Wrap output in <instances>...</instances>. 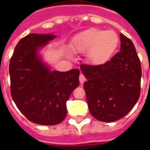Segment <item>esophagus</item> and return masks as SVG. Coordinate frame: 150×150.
Instances as JSON below:
<instances>
[{"mask_svg": "<svg viewBox=\"0 0 150 150\" xmlns=\"http://www.w3.org/2000/svg\"><path fill=\"white\" fill-rule=\"evenodd\" d=\"M85 81H86L85 76L83 74H80V75H79V82H80V83H83Z\"/></svg>", "mask_w": 150, "mask_h": 150, "instance_id": "esophagus-1", "label": "esophagus"}]
</instances>
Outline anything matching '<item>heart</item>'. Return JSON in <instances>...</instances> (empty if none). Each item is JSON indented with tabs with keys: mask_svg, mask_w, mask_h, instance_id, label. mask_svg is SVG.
I'll use <instances>...</instances> for the list:
<instances>
[{
	"mask_svg": "<svg viewBox=\"0 0 150 150\" xmlns=\"http://www.w3.org/2000/svg\"><path fill=\"white\" fill-rule=\"evenodd\" d=\"M119 42V36L115 31L89 28L73 38L71 50L75 53H88L90 62L94 65H103L114 55Z\"/></svg>",
	"mask_w": 150,
	"mask_h": 150,
	"instance_id": "heart-1",
	"label": "heart"
}]
</instances>
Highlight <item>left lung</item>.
<instances>
[{
  "instance_id": "obj_1",
  "label": "left lung",
  "mask_w": 150,
  "mask_h": 150,
  "mask_svg": "<svg viewBox=\"0 0 150 150\" xmlns=\"http://www.w3.org/2000/svg\"><path fill=\"white\" fill-rule=\"evenodd\" d=\"M120 51L103 65H81L88 108L96 119L113 122L130 112L141 92L142 67L132 41L120 34Z\"/></svg>"
}]
</instances>
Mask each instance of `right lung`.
Segmentation results:
<instances>
[{
  "label": "right lung",
  "instance_id": "1",
  "mask_svg": "<svg viewBox=\"0 0 150 150\" xmlns=\"http://www.w3.org/2000/svg\"><path fill=\"white\" fill-rule=\"evenodd\" d=\"M56 35L30 34L21 38L9 63L11 96L28 120L42 125H54L67 116L66 103L79 84V70L52 71L41 50Z\"/></svg>",
  "mask_w": 150,
  "mask_h": 150
}]
</instances>
